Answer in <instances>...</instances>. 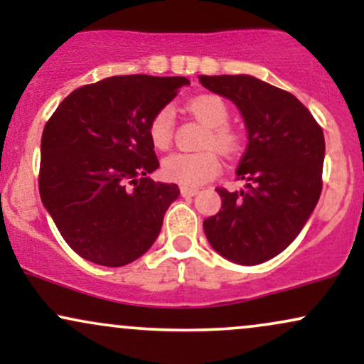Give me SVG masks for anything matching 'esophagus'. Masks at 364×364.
I'll return each instance as SVG.
<instances>
[{"label":"esophagus","mask_w":364,"mask_h":364,"mask_svg":"<svg viewBox=\"0 0 364 364\" xmlns=\"http://www.w3.org/2000/svg\"><path fill=\"white\" fill-rule=\"evenodd\" d=\"M179 191H181V196H195L198 193V190L196 188H190V186H181L179 188Z\"/></svg>","instance_id":"1"}]
</instances>
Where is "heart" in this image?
<instances>
[{"label":"heart","instance_id":"obj_1","mask_svg":"<svg viewBox=\"0 0 364 364\" xmlns=\"http://www.w3.org/2000/svg\"><path fill=\"white\" fill-rule=\"evenodd\" d=\"M188 111L195 114L202 123H205L208 133L203 140L205 147H215L225 156H232L240 147V139L231 128L225 127L229 119L228 104L212 94L196 95L186 104ZM174 116L171 107H162L154 114L149 124V136L152 145L159 150L168 149L173 140ZM162 174L169 181L179 183L183 186H200L210 181L220 171L219 154L214 149L200 150V152H174L162 161Z\"/></svg>","mask_w":364,"mask_h":364}]
</instances>
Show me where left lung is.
<instances>
[{
  "label": "left lung",
  "instance_id": "8db88e82",
  "mask_svg": "<svg viewBox=\"0 0 364 364\" xmlns=\"http://www.w3.org/2000/svg\"><path fill=\"white\" fill-rule=\"evenodd\" d=\"M200 83L235 102L248 145L237 166L240 191L217 188L223 207L203 220L217 253L240 265H258L289 246L321 193L323 132L289 92L250 75H200Z\"/></svg>",
  "mask_w": 364,
  "mask_h": 364
}]
</instances>
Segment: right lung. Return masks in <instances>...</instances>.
<instances>
[{
	"label": "right lung",
	"instance_id": "add662e5",
	"mask_svg": "<svg viewBox=\"0 0 364 364\" xmlns=\"http://www.w3.org/2000/svg\"><path fill=\"white\" fill-rule=\"evenodd\" d=\"M183 85L185 77L104 78L73 90L46 123L41 200L85 260L128 265L157 240L179 188L149 178L159 168L149 124Z\"/></svg>",
	"mask_w": 364,
	"mask_h": 364
}]
</instances>
